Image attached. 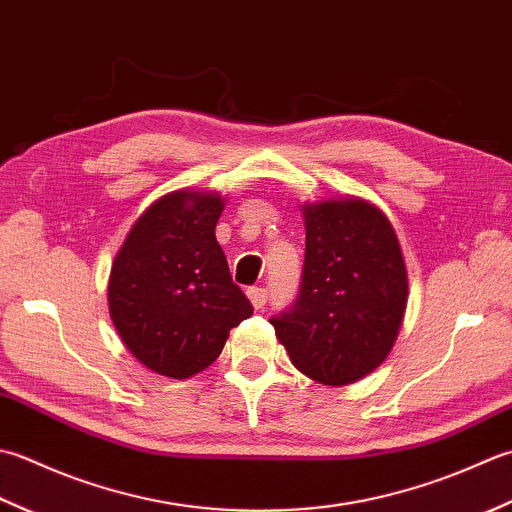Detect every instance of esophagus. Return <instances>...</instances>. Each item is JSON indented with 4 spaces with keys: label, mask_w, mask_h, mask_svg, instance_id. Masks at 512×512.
Masks as SVG:
<instances>
[{
    "label": "esophagus",
    "mask_w": 512,
    "mask_h": 512,
    "mask_svg": "<svg viewBox=\"0 0 512 512\" xmlns=\"http://www.w3.org/2000/svg\"><path fill=\"white\" fill-rule=\"evenodd\" d=\"M247 296L252 300L254 309H263L267 305V289L265 287H249Z\"/></svg>",
    "instance_id": "obj_1"
}]
</instances>
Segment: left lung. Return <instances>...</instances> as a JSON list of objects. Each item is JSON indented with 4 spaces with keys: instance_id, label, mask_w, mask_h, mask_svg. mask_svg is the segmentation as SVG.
Listing matches in <instances>:
<instances>
[{
    "instance_id": "left-lung-1",
    "label": "left lung",
    "mask_w": 512,
    "mask_h": 512,
    "mask_svg": "<svg viewBox=\"0 0 512 512\" xmlns=\"http://www.w3.org/2000/svg\"><path fill=\"white\" fill-rule=\"evenodd\" d=\"M302 214L300 294L269 322L300 373L344 387L391 353L409 300L406 265L389 218L362 198L302 205Z\"/></svg>"
}]
</instances>
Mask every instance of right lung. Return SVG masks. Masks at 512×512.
<instances>
[{
  "instance_id": "obj_1",
  "label": "right lung",
  "mask_w": 512,
  "mask_h": 512,
  "mask_svg": "<svg viewBox=\"0 0 512 512\" xmlns=\"http://www.w3.org/2000/svg\"><path fill=\"white\" fill-rule=\"evenodd\" d=\"M223 207L216 192L165 194L114 256L110 318L132 356L165 378L185 380L210 367L229 329L254 314L216 241Z\"/></svg>"
}]
</instances>
